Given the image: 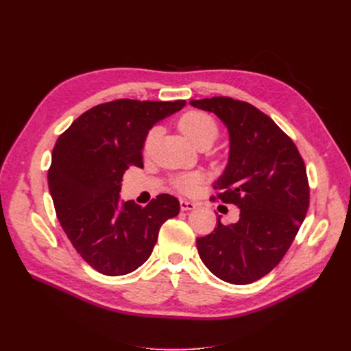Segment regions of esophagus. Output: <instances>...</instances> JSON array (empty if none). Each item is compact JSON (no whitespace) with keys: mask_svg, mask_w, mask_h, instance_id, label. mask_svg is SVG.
<instances>
[{"mask_svg":"<svg viewBox=\"0 0 351 351\" xmlns=\"http://www.w3.org/2000/svg\"><path fill=\"white\" fill-rule=\"evenodd\" d=\"M180 208H182V210H192L196 208V204L186 199H180Z\"/></svg>","mask_w":351,"mask_h":351,"instance_id":"obj_1","label":"esophagus"}]
</instances>
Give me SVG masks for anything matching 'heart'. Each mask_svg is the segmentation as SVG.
Masks as SVG:
<instances>
[{
    "label": "heart",
    "mask_w": 351,
    "mask_h": 351,
    "mask_svg": "<svg viewBox=\"0 0 351 351\" xmlns=\"http://www.w3.org/2000/svg\"><path fill=\"white\" fill-rule=\"evenodd\" d=\"M178 129L182 130V133L187 139L196 147H199V149H202V147H209L218 137V125L215 120L212 119L210 115L200 111H189L184 115H182V119L178 120ZM159 133H161L159 127H152V129L146 133L142 145V151L145 155H147L154 149ZM202 180H204V176L200 173L178 176L174 180V186L180 192L192 193L195 192Z\"/></svg>",
    "instance_id": "1"
}]
</instances>
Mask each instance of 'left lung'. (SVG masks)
I'll return each mask as SVG.
<instances>
[{
  "label": "left lung",
  "instance_id": "left-lung-1",
  "mask_svg": "<svg viewBox=\"0 0 351 351\" xmlns=\"http://www.w3.org/2000/svg\"><path fill=\"white\" fill-rule=\"evenodd\" d=\"M217 114L230 133L228 165L215 196L240 208L236 224L197 237L199 256L222 281L244 285L269 274L290 249L311 200L303 158L275 121L252 104L228 97L190 101Z\"/></svg>",
  "mask_w": 351,
  "mask_h": 351
}]
</instances>
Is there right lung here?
<instances>
[{
	"label": "right lung",
	"mask_w": 351,
	"mask_h": 351,
	"mask_svg": "<svg viewBox=\"0 0 351 351\" xmlns=\"http://www.w3.org/2000/svg\"><path fill=\"white\" fill-rule=\"evenodd\" d=\"M186 101L115 99L83 112L62 133L48 169L49 193L73 247L110 277L130 274L151 256L158 232L178 215L174 196L158 195L146 206L120 202L124 173L141 167L151 127Z\"/></svg>",
	"instance_id": "1"
}]
</instances>
